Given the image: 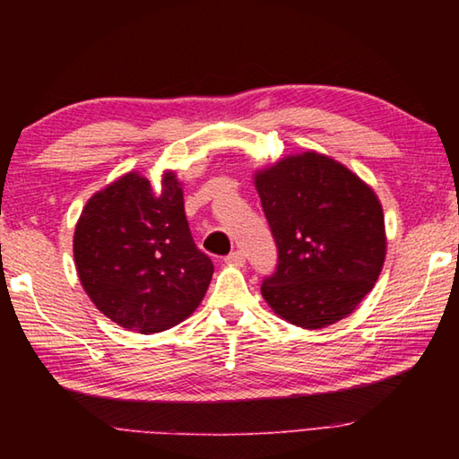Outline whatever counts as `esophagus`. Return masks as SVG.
<instances>
[{"mask_svg": "<svg viewBox=\"0 0 459 459\" xmlns=\"http://www.w3.org/2000/svg\"><path fill=\"white\" fill-rule=\"evenodd\" d=\"M224 261L229 263V265H245V261H247V257H245V253L243 251H232L230 255H227V257H224Z\"/></svg>", "mask_w": 459, "mask_h": 459, "instance_id": "34e87169", "label": "esophagus"}]
</instances>
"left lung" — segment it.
Instances as JSON below:
<instances>
[{"instance_id":"1","label":"left lung","mask_w":459,"mask_h":459,"mask_svg":"<svg viewBox=\"0 0 459 459\" xmlns=\"http://www.w3.org/2000/svg\"><path fill=\"white\" fill-rule=\"evenodd\" d=\"M255 186L277 245V267L261 285L267 304L307 330L352 314L385 263L377 194L316 152L277 161Z\"/></svg>"}]
</instances>
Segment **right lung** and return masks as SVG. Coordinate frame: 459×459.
<instances>
[{"mask_svg": "<svg viewBox=\"0 0 459 459\" xmlns=\"http://www.w3.org/2000/svg\"><path fill=\"white\" fill-rule=\"evenodd\" d=\"M74 263L92 304L139 333L186 320L214 273L211 257L194 243L172 172L160 194L135 172L97 192L76 224Z\"/></svg>", "mask_w": 459, "mask_h": 459, "instance_id": "add662e5", "label": "right lung"}]
</instances>
